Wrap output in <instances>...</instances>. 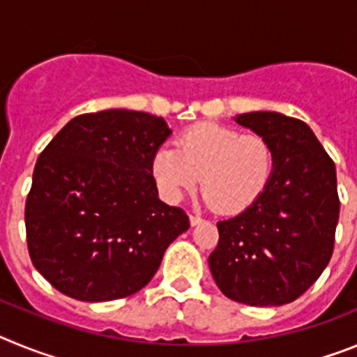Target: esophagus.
I'll use <instances>...</instances> for the list:
<instances>
[{
  "instance_id": "obj_1",
  "label": "esophagus",
  "mask_w": 357,
  "mask_h": 357,
  "mask_svg": "<svg viewBox=\"0 0 357 357\" xmlns=\"http://www.w3.org/2000/svg\"><path fill=\"white\" fill-rule=\"evenodd\" d=\"M204 222V218H200V216H195V214H191V216H189V223H191V225H200V223Z\"/></svg>"
}]
</instances>
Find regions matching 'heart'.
Returning <instances> with one entry per match:
<instances>
[{
  "label": "heart",
  "mask_w": 357,
  "mask_h": 357,
  "mask_svg": "<svg viewBox=\"0 0 357 357\" xmlns=\"http://www.w3.org/2000/svg\"><path fill=\"white\" fill-rule=\"evenodd\" d=\"M151 173L162 193L178 200L197 189L225 214L259 200L275 173V150L261 134H241L218 123H197L176 137V148L157 150Z\"/></svg>",
  "instance_id": "1"
}]
</instances>
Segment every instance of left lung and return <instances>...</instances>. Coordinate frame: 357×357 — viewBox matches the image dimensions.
Here are the masks:
<instances>
[{
    "label": "left lung",
    "mask_w": 357,
    "mask_h": 357,
    "mask_svg": "<svg viewBox=\"0 0 357 357\" xmlns=\"http://www.w3.org/2000/svg\"><path fill=\"white\" fill-rule=\"evenodd\" d=\"M234 119L272 143L275 173L254 206L218 222L211 273L230 301L288 304L314 284L333 255L340 218L336 168L301 119L279 112Z\"/></svg>",
    "instance_id": "obj_1"
}]
</instances>
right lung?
<instances>
[{
	"instance_id": "right-lung-1",
	"label": "right lung",
	"mask_w": 357,
	"mask_h": 357,
	"mask_svg": "<svg viewBox=\"0 0 357 357\" xmlns=\"http://www.w3.org/2000/svg\"><path fill=\"white\" fill-rule=\"evenodd\" d=\"M172 130L148 112L73 118L43 150L24 207L30 259L64 295L125 298L148 284L169 243L189 229L159 200L151 160Z\"/></svg>"
}]
</instances>
